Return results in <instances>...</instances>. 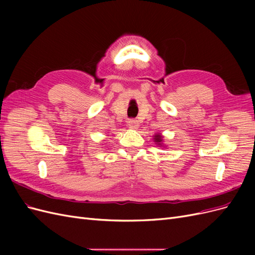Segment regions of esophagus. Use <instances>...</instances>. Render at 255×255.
Wrapping results in <instances>:
<instances>
[{
    "label": "esophagus",
    "instance_id": "esophagus-1",
    "mask_svg": "<svg viewBox=\"0 0 255 255\" xmlns=\"http://www.w3.org/2000/svg\"><path fill=\"white\" fill-rule=\"evenodd\" d=\"M128 128H129L137 129L138 127H139V122H138V121L135 120V119H130V120H128Z\"/></svg>",
    "mask_w": 255,
    "mask_h": 255
}]
</instances>
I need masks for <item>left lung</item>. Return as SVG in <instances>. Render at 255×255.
I'll return each mask as SVG.
<instances>
[{
    "instance_id": "obj_1",
    "label": "left lung",
    "mask_w": 255,
    "mask_h": 255,
    "mask_svg": "<svg viewBox=\"0 0 255 255\" xmlns=\"http://www.w3.org/2000/svg\"><path fill=\"white\" fill-rule=\"evenodd\" d=\"M153 140L160 148H166V144H164V136L161 135V133H156L153 135Z\"/></svg>"
}]
</instances>
